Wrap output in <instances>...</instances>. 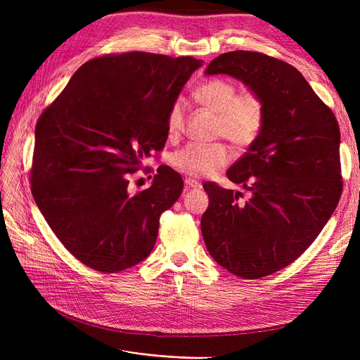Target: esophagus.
<instances>
[{
  "label": "esophagus",
  "mask_w": 360,
  "mask_h": 360,
  "mask_svg": "<svg viewBox=\"0 0 360 360\" xmlns=\"http://www.w3.org/2000/svg\"><path fill=\"white\" fill-rule=\"evenodd\" d=\"M184 186H186V189H200L201 183L193 179H186L184 180Z\"/></svg>",
  "instance_id": "obj_1"
}]
</instances>
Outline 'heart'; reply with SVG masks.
Masks as SVG:
<instances>
[{
    "mask_svg": "<svg viewBox=\"0 0 360 360\" xmlns=\"http://www.w3.org/2000/svg\"><path fill=\"white\" fill-rule=\"evenodd\" d=\"M195 99L217 114L216 134L226 138L237 148L254 144L263 132L266 108L261 97L254 93L238 94L237 86L226 79H210L193 93ZM186 120V106L183 99H176L167 114L169 136L181 134ZM231 160V151L225 144L189 143L171 158L172 167L189 177H205L224 168Z\"/></svg>",
    "mask_w": 360,
    "mask_h": 360,
    "instance_id": "1",
    "label": "heart"
}]
</instances>
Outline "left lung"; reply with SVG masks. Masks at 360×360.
Segmentation results:
<instances>
[{"label":"left lung","mask_w":360,"mask_h":360,"mask_svg":"<svg viewBox=\"0 0 360 360\" xmlns=\"http://www.w3.org/2000/svg\"><path fill=\"white\" fill-rule=\"evenodd\" d=\"M230 75L259 96L263 132L226 171L250 192L202 184L209 207L201 217L204 243L217 264L245 279L287 267L321 233L342 192L336 118L291 64L259 52L216 57L205 75Z\"/></svg>","instance_id":"left-lung-1"}]
</instances>
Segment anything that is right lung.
<instances>
[{"label":"right lung","instance_id":"obj_1","mask_svg":"<svg viewBox=\"0 0 360 360\" xmlns=\"http://www.w3.org/2000/svg\"><path fill=\"white\" fill-rule=\"evenodd\" d=\"M202 61L148 52L97 57L40 115L31 191L51 230L81 263L117 274L155 248L159 217L183 191L160 165L130 195L129 174L167 143V114Z\"/></svg>","mask_w":360,"mask_h":360}]
</instances>
